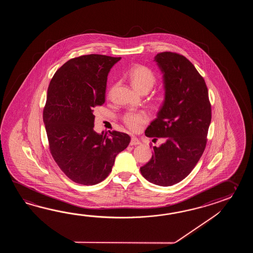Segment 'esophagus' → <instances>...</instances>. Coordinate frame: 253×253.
<instances>
[{
	"label": "esophagus",
	"instance_id": "obj_1",
	"mask_svg": "<svg viewBox=\"0 0 253 253\" xmlns=\"http://www.w3.org/2000/svg\"><path fill=\"white\" fill-rule=\"evenodd\" d=\"M141 145V142H140L138 138L136 137H132L131 141H130V145Z\"/></svg>",
	"mask_w": 253,
	"mask_h": 253
}]
</instances>
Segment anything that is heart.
I'll return each instance as SVG.
<instances>
[{
    "label": "heart",
    "instance_id": "1",
    "mask_svg": "<svg viewBox=\"0 0 253 253\" xmlns=\"http://www.w3.org/2000/svg\"><path fill=\"white\" fill-rule=\"evenodd\" d=\"M128 78L131 84L140 93L149 91L156 81L154 72L142 65L134 66L129 70ZM148 120L149 117L144 111L127 112L123 118L124 124L133 132L139 131L143 125L146 124Z\"/></svg>",
    "mask_w": 253,
    "mask_h": 253
}]
</instances>
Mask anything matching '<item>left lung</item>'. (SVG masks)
I'll list each match as a JSON object with an SVG mask.
<instances>
[{
    "mask_svg": "<svg viewBox=\"0 0 253 253\" xmlns=\"http://www.w3.org/2000/svg\"><path fill=\"white\" fill-rule=\"evenodd\" d=\"M154 61L163 74L165 98L145 135L166 142L153 147L150 161L140 171L150 183L171 186L186 177L203 155L211 110L205 80L188 59L166 51Z\"/></svg>",
    "mask_w": 253,
    "mask_h": 253,
    "instance_id": "1",
    "label": "left lung"
}]
</instances>
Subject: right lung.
Here are the masks:
<instances>
[{
	"instance_id": "add662e5",
	"label": "right lung",
	"mask_w": 253,
	"mask_h": 253,
	"mask_svg": "<svg viewBox=\"0 0 253 253\" xmlns=\"http://www.w3.org/2000/svg\"><path fill=\"white\" fill-rule=\"evenodd\" d=\"M121 58L90 54L62 65L49 83L43 122L50 153L75 183L93 185L111 172L116 156L130 143L128 134L94 131V109L105 102L108 75Z\"/></svg>"
}]
</instances>
